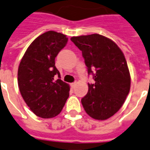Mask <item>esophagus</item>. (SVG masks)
<instances>
[{"mask_svg":"<svg viewBox=\"0 0 150 150\" xmlns=\"http://www.w3.org/2000/svg\"><path fill=\"white\" fill-rule=\"evenodd\" d=\"M76 84H77V82H73V83H71V86H72L73 87H74L75 86H76Z\"/></svg>","mask_w":150,"mask_h":150,"instance_id":"34e87169","label":"esophagus"}]
</instances>
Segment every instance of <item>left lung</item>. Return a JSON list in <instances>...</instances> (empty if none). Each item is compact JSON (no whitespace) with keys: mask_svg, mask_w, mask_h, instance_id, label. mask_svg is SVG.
<instances>
[{"mask_svg":"<svg viewBox=\"0 0 150 150\" xmlns=\"http://www.w3.org/2000/svg\"><path fill=\"white\" fill-rule=\"evenodd\" d=\"M82 51L88 74L95 83H88L82 98L85 111L96 120L108 119L120 109L129 94L130 75L124 54L112 40L98 34L72 37Z\"/></svg>","mask_w":150,"mask_h":150,"instance_id":"8db88e82","label":"left lung"}]
</instances>
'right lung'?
<instances>
[{"mask_svg": "<svg viewBox=\"0 0 150 150\" xmlns=\"http://www.w3.org/2000/svg\"><path fill=\"white\" fill-rule=\"evenodd\" d=\"M67 42L68 38L61 33L45 32L31 43L19 65L21 96L30 109L41 118L59 115L69 96V85L60 79L55 67V58Z\"/></svg>", "mask_w": 150, "mask_h": 150, "instance_id": "right-lung-1", "label": "right lung"}]
</instances>
